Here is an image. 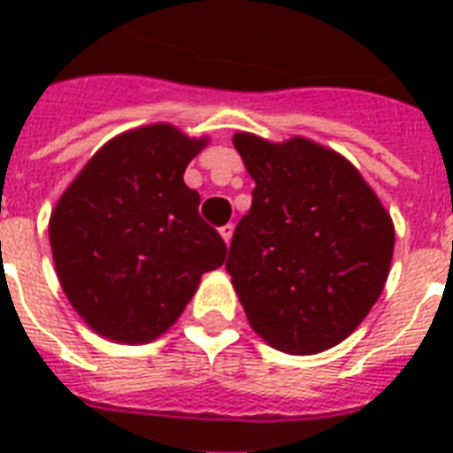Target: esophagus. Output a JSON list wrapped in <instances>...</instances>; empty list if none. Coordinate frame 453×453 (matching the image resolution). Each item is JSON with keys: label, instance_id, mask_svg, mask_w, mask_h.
<instances>
[{"label": "esophagus", "instance_id": "esophagus-1", "mask_svg": "<svg viewBox=\"0 0 453 453\" xmlns=\"http://www.w3.org/2000/svg\"><path fill=\"white\" fill-rule=\"evenodd\" d=\"M233 230H234L233 223H227V226L220 227V237L226 240V244H230V240H233Z\"/></svg>", "mask_w": 453, "mask_h": 453}]
</instances>
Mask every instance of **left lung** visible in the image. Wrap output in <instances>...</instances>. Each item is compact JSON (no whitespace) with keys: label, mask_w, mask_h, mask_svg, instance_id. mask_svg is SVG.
Listing matches in <instances>:
<instances>
[{"label":"left lung","mask_w":453,"mask_h":453,"mask_svg":"<svg viewBox=\"0 0 453 453\" xmlns=\"http://www.w3.org/2000/svg\"><path fill=\"white\" fill-rule=\"evenodd\" d=\"M233 143L256 180L226 263L249 324L289 355L329 350L357 329L386 287L393 220L334 150L251 134Z\"/></svg>","instance_id":"8db88e82"}]
</instances>
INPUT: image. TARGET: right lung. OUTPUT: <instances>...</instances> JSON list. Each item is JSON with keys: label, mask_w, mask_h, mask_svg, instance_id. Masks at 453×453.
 <instances>
[{"label": "right lung", "mask_w": 453, "mask_h": 453, "mask_svg": "<svg viewBox=\"0 0 453 453\" xmlns=\"http://www.w3.org/2000/svg\"><path fill=\"white\" fill-rule=\"evenodd\" d=\"M206 145L169 124L112 138L67 188L49 240L60 287L84 322L148 343L176 322L199 277L223 265V237L199 216L185 166Z\"/></svg>", "instance_id": "add662e5"}]
</instances>
